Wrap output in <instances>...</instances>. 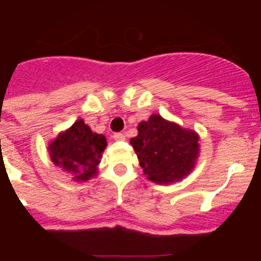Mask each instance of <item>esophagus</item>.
<instances>
[{
    "instance_id": "esophagus-1",
    "label": "esophagus",
    "mask_w": 261,
    "mask_h": 261,
    "mask_svg": "<svg viewBox=\"0 0 261 261\" xmlns=\"http://www.w3.org/2000/svg\"><path fill=\"white\" fill-rule=\"evenodd\" d=\"M114 140H116V141H124V140H125V136L121 132L114 133Z\"/></svg>"
}]
</instances>
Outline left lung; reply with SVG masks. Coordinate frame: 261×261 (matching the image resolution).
<instances>
[{"label": "left lung", "instance_id": "8db88e82", "mask_svg": "<svg viewBox=\"0 0 261 261\" xmlns=\"http://www.w3.org/2000/svg\"><path fill=\"white\" fill-rule=\"evenodd\" d=\"M138 135L130 145L147 179L156 184H170L191 174L199 158L200 137L195 130L151 115L137 126Z\"/></svg>", "mask_w": 261, "mask_h": 261}]
</instances>
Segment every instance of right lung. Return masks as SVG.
<instances>
[{
	"instance_id": "right-lung-1",
	"label": "right lung",
	"mask_w": 261,
	"mask_h": 261,
	"mask_svg": "<svg viewBox=\"0 0 261 261\" xmlns=\"http://www.w3.org/2000/svg\"><path fill=\"white\" fill-rule=\"evenodd\" d=\"M107 146L103 135L94 133L82 119L48 145L50 161L73 175L74 181H86L98 174L102 153Z\"/></svg>"
}]
</instances>
